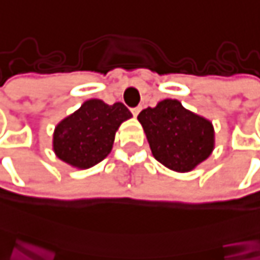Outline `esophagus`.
<instances>
[{"label":"esophagus","instance_id":"obj_1","mask_svg":"<svg viewBox=\"0 0 260 260\" xmlns=\"http://www.w3.org/2000/svg\"><path fill=\"white\" fill-rule=\"evenodd\" d=\"M140 110H142V107H134V109H131V111H132V114L135 115H138L140 113Z\"/></svg>","mask_w":260,"mask_h":260}]
</instances>
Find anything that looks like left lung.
Masks as SVG:
<instances>
[{
  "instance_id": "obj_1",
  "label": "left lung",
  "mask_w": 260,
  "mask_h": 260,
  "mask_svg": "<svg viewBox=\"0 0 260 260\" xmlns=\"http://www.w3.org/2000/svg\"><path fill=\"white\" fill-rule=\"evenodd\" d=\"M154 158L176 172H189L208 158L215 146L212 122L165 99L138 115Z\"/></svg>"
}]
</instances>
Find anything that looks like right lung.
<instances>
[{"instance_id": "1", "label": "right lung", "mask_w": 260, "mask_h": 260, "mask_svg": "<svg viewBox=\"0 0 260 260\" xmlns=\"http://www.w3.org/2000/svg\"><path fill=\"white\" fill-rule=\"evenodd\" d=\"M131 117V111L120 102L107 105L89 99L56 125L53 151L57 158L74 168H91L109 155L115 132Z\"/></svg>"}]
</instances>
